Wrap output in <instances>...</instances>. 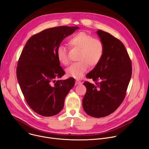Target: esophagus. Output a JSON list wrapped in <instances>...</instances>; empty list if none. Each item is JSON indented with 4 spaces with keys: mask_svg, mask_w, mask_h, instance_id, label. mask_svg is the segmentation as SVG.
Instances as JSON below:
<instances>
[{
    "mask_svg": "<svg viewBox=\"0 0 149 149\" xmlns=\"http://www.w3.org/2000/svg\"><path fill=\"white\" fill-rule=\"evenodd\" d=\"M81 84V81H79L78 79H77L75 81V84L76 85H79V84Z\"/></svg>",
    "mask_w": 149,
    "mask_h": 149,
    "instance_id": "34e87169",
    "label": "esophagus"
}]
</instances>
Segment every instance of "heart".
<instances>
[{
    "instance_id": "heart-1",
    "label": "heart",
    "mask_w": 149,
    "mask_h": 149,
    "mask_svg": "<svg viewBox=\"0 0 149 149\" xmlns=\"http://www.w3.org/2000/svg\"><path fill=\"white\" fill-rule=\"evenodd\" d=\"M68 45L72 48L79 49L78 61L71 64L66 71L68 77L81 78L88 70L89 65L95 67L102 59L105 47L103 42L85 32L75 33L68 39ZM56 56L62 64L66 65L69 63L68 50L66 47L59 45L56 51Z\"/></svg>"
}]
</instances>
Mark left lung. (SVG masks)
I'll return each mask as SVG.
<instances>
[{"instance_id":"left-lung-1","label":"left lung","mask_w":149,"mask_h":149,"mask_svg":"<svg viewBox=\"0 0 149 149\" xmlns=\"http://www.w3.org/2000/svg\"><path fill=\"white\" fill-rule=\"evenodd\" d=\"M97 33L105 47L100 63L86 77L95 85L84 82L87 92L82 100L83 109L90 116L100 118L116 111L123 101L130 82L132 61L124 44L110 33Z\"/></svg>"}]
</instances>
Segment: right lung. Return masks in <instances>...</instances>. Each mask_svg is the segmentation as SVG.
<instances>
[{
    "label": "right lung",
    "instance_id": "obj_1",
    "mask_svg": "<svg viewBox=\"0 0 149 149\" xmlns=\"http://www.w3.org/2000/svg\"><path fill=\"white\" fill-rule=\"evenodd\" d=\"M78 29L61 26L45 29L28 39L20 54L16 68L19 86L28 105L40 116L58 114L74 86L73 78L55 80L65 74L56 51L63 39Z\"/></svg>",
    "mask_w": 149,
    "mask_h": 149
}]
</instances>
